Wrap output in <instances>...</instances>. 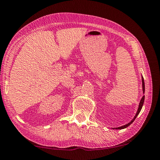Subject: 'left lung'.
I'll use <instances>...</instances> for the list:
<instances>
[{"label":"left lung","mask_w":160,"mask_h":160,"mask_svg":"<svg viewBox=\"0 0 160 160\" xmlns=\"http://www.w3.org/2000/svg\"><path fill=\"white\" fill-rule=\"evenodd\" d=\"M142 92H143V94L145 93V82H144V79H143V77H142ZM144 100H145V96H143L142 97V98L141 100V101H140V103H139V105H138V110H137V112L136 114L135 117H133V119L131 120V121L128 123V124H125L124 126H122V127H117V128H112V129H124V128H126L127 127H128V126H130L132 123L134 122V120L136 119V117L138 115V114L140 113V112H141V109L142 108V105H143V103H144Z\"/></svg>","instance_id":"1"}]
</instances>
